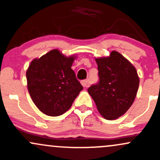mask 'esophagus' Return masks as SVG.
Here are the masks:
<instances>
[{
    "instance_id": "obj_1",
    "label": "esophagus",
    "mask_w": 160,
    "mask_h": 160,
    "mask_svg": "<svg viewBox=\"0 0 160 160\" xmlns=\"http://www.w3.org/2000/svg\"><path fill=\"white\" fill-rule=\"evenodd\" d=\"M81 84L83 85V87H87L89 86V81L87 80H83V81H81Z\"/></svg>"
}]
</instances>
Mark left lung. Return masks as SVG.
I'll use <instances>...</instances> for the list:
<instances>
[{
  "label": "left lung",
  "mask_w": 160,
  "mask_h": 160,
  "mask_svg": "<svg viewBox=\"0 0 160 160\" xmlns=\"http://www.w3.org/2000/svg\"><path fill=\"white\" fill-rule=\"evenodd\" d=\"M100 82L88 89L103 118L117 120L123 115L137 96L139 78L135 67L116 50L110 56L95 58Z\"/></svg>",
  "instance_id": "1"
}]
</instances>
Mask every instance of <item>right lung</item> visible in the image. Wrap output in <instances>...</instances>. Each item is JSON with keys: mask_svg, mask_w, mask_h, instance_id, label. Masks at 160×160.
Segmentation results:
<instances>
[{"mask_svg": "<svg viewBox=\"0 0 160 160\" xmlns=\"http://www.w3.org/2000/svg\"><path fill=\"white\" fill-rule=\"evenodd\" d=\"M76 58L53 49L30 63L26 72L28 90L43 113L50 117L62 115L83 90L71 69Z\"/></svg>", "mask_w": 160, "mask_h": 160, "instance_id": "1", "label": "right lung"}]
</instances>
